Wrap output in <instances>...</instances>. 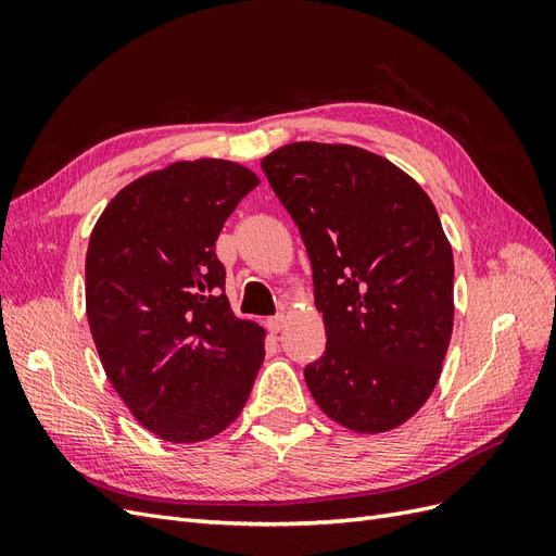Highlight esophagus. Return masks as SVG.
I'll return each mask as SVG.
<instances>
[{"label": "esophagus", "mask_w": 556, "mask_h": 556, "mask_svg": "<svg viewBox=\"0 0 556 556\" xmlns=\"http://www.w3.org/2000/svg\"><path fill=\"white\" fill-rule=\"evenodd\" d=\"M266 327H268V331H271V333H278V331L285 327V317H282V315L268 317V319H266Z\"/></svg>", "instance_id": "esophagus-1"}]
</instances>
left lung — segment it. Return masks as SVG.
I'll use <instances>...</instances> for the list:
<instances>
[{
  "label": "left lung",
  "instance_id": "left-lung-1",
  "mask_svg": "<svg viewBox=\"0 0 556 556\" xmlns=\"http://www.w3.org/2000/svg\"><path fill=\"white\" fill-rule=\"evenodd\" d=\"M304 239L325 355L304 368L317 406L357 433L431 396L454 323V260L429 194L376 153L301 141L262 160Z\"/></svg>",
  "mask_w": 556,
  "mask_h": 556
}]
</instances>
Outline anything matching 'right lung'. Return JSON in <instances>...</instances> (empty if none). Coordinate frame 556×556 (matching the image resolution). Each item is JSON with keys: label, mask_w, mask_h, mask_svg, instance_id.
I'll return each instance as SVG.
<instances>
[{"label": "right lung", "mask_w": 556, "mask_h": 556, "mask_svg": "<svg viewBox=\"0 0 556 556\" xmlns=\"http://www.w3.org/2000/svg\"><path fill=\"white\" fill-rule=\"evenodd\" d=\"M260 185L227 160L174 162L117 192L86 257V308L104 371L139 422L199 443L243 410L264 329L231 313L215 241Z\"/></svg>", "instance_id": "1"}]
</instances>
